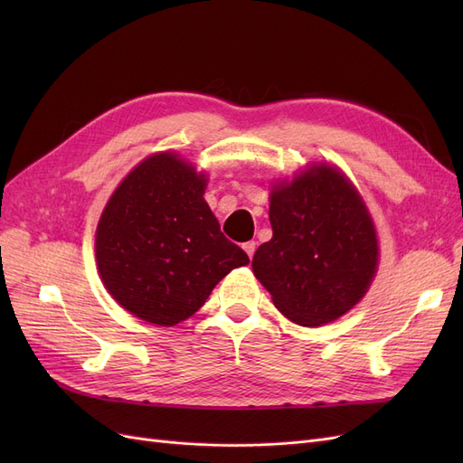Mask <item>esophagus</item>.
Segmentation results:
<instances>
[{
	"mask_svg": "<svg viewBox=\"0 0 463 463\" xmlns=\"http://www.w3.org/2000/svg\"><path fill=\"white\" fill-rule=\"evenodd\" d=\"M255 249H257V243H255V241H247V243H243V250H245V253L249 255V259H253V255H255Z\"/></svg>",
	"mask_w": 463,
	"mask_h": 463,
	"instance_id": "esophagus-1",
	"label": "esophagus"
}]
</instances>
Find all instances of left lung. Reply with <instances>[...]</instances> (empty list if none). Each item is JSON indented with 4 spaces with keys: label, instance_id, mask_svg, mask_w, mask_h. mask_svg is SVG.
<instances>
[{
    "label": "left lung",
    "instance_id": "obj_1",
    "mask_svg": "<svg viewBox=\"0 0 463 463\" xmlns=\"http://www.w3.org/2000/svg\"><path fill=\"white\" fill-rule=\"evenodd\" d=\"M272 240L253 272L276 309L301 326L340 318L365 296L378 266L374 223L357 189L330 164L270 193Z\"/></svg>",
    "mask_w": 463,
    "mask_h": 463
}]
</instances>
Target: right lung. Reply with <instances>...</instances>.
Returning a JSON list of instances; mask_svg holds the SVG:
<instances>
[{
  "label": "right lung",
  "mask_w": 463,
  "mask_h": 463,
  "mask_svg": "<svg viewBox=\"0 0 463 463\" xmlns=\"http://www.w3.org/2000/svg\"><path fill=\"white\" fill-rule=\"evenodd\" d=\"M206 175L174 152L152 154L111 194L96 228V262L125 311L158 326L197 313L233 269L249 264L204 201Z\"/></svg>",
  "instance_id": "right-lung-1"
}]
</instances>
